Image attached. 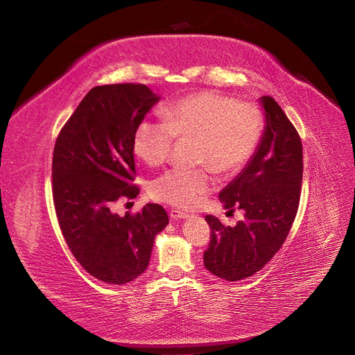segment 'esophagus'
Listing matches in <instances>:
<instances>
[{
	"mask_svg": "<svg viewBox=\"0 0 355 355\" xmlns=\"http://www.w3.org/2000/svg\"><path fill=\"white\" fill-rule=\"evenodd\" d=\"M170 218L173 219V220L187 219V218H189V214L185 213V211H180V210H178V209H173V210H170Z\"/></svg>",
	"mask_w": 355,
	"mask_h": 355,
	"instance_id": "obj_1",
	"label": "esophagus"
}]
</instances>
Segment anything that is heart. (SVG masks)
I'll return each mask as SVG.
<instances>
[{
    "mask_svg": "<svg viewBox=\"0 0 355 355\" xmlns=\"http://www.w3.org/2000/svg\"><path fill=\"white\" fill-rule=\"evenodd\" d=\"M263 115L249 102L216 92L185 96L164 111V118H146L135 133V153L151 167L166 163L176 137L196 139L198 168H173L151 185L155 200L191 209L213 188L211 167L223 175L243 168L259 146Z\"/></svg>",
    "mask_w": 355,
    "mask_h": 355,
    "instance_id": "heart-1",
    "label": "heart"
}]
</instances>
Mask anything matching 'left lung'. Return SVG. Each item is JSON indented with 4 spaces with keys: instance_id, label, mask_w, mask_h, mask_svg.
<instances>
[{
    "instance_id": "1",
    "label": "left lung",
    "mask_w": 355,
    "mask_h": 355,
    "mask_svg": "<svg viewBox=\"0 0 355 355\" xmlns=\"http://www.w3.org/2000/svg\"><path fill=\"white\" fill-rule=\"evenodd\" d=\"M265 128L259 146L241 170L225 187L219 200L223 207L244 210V220L223 227L207 214L210 244L204 266L227 282L252 277L282 249L299 207L304 161L302 142L295 125L271 96L259 99Z\"/></svg>"
}]
</instances>
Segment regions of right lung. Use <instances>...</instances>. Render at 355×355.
Instances as JSON below:
<instances>
[{"instance_id":"1","label":"right lung","mask_w":355,"mask_h":355,"mask_svg":"<svg viewBox=\"0 0 355 355\" xmlns=\"http://www.w3.org/2000/svg\"><path fill=\"white\" fill-rule=\"evenodd\" d=\"M159 96L145 84H110L84 96L60 130L53 153V201L63 239L81 266L110 284L144 274L167 211L148 202L124 216L116 200L135 198V133Z\"/></svg>"}]
</instances>
